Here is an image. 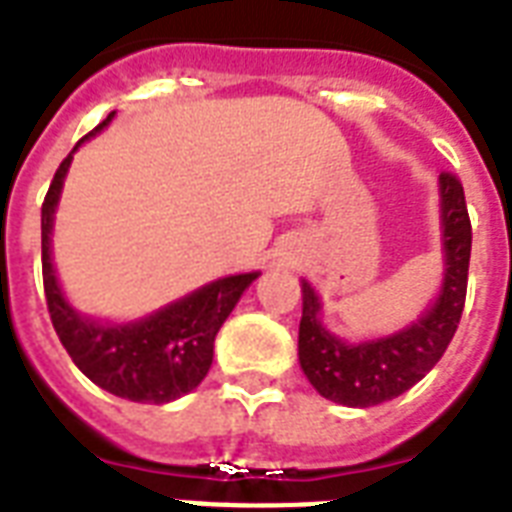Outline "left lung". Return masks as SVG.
<instances>
[{
  "label": "left lung",
  "instance_id": "1",
  "mask_svg": "<svg viewBox=\"0 0 512 512\" xmlns=\"http://www.w3.org/2000/svg\"><path fill=\"white\" fill-rule=\"evenodd\" d=\"M438 184L446 269L438 299L417 323L371 342H342L320 323L318 293L312 291L310 283H301L304 307L299 323V363L323 398L352 408H368L398 398L419 379H425L457 334L465 310L473 229L462 181L454 173H441Z\"/></svg>",
  "mask_w": 512,
  "mask_h": 512
}]
</instances>
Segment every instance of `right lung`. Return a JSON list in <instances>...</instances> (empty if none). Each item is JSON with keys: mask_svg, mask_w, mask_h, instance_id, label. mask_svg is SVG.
I'll use <instances>...</instances> for the list:
<instances>
[{"mask_svg": "<svg viewBox=\"0 0 512 512\" xmlns=\"http://www.w3.org/2000/svg\"><path fill=\"white\" fill-rule=\"evenodd\" d=\"M112 117L114 112L93 133L79 138V144L104 130ZM71 154L58 165L42 202V280L55 334L74 360V366L106 392L133 403H170L192 392L205 379L213 363V342L219 328L259 272L213 280L149 318L125 326L82 318L63 299L50 256L53 213L58 208L63 178L69 173Z\"/></svg>", "mask_w": 512, "mask_h": 512, "instance_id": "add662e5", "label": "right lung"}]
</instances>
